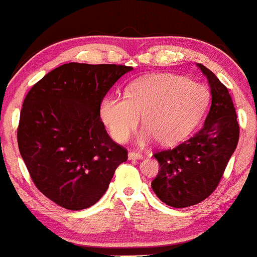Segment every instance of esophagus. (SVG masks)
Masks as SVG:
<instances>
[{
    "mask_svg": "<svg viewBox=\"0 0 257 257\" xmlns=\"http://www.w3.org/2000/svg\"><path fill=\"white\" fill-rule=\"evenodd\" d=\"M128 158L130 160H141L142 155L139 152H135V151H131V152H128Z\"/></svg>",
    "mask_w": 257,
    "mask_h": 257,
    "instance_id": "1",
    "label": "esophagus"
}]
</instances>
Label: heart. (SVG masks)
<instances>
[{"label": "heart", "instance_id": "b5f03b06", "mask_svg": "<svg viewBox=\"0 0 257 257\" xmlns=\"http://www.w3.org/2000/svg\"><path fill=\"white\" fill-rule=\"evenodd\" d=\"M208 102V90L200 84L176 74H155L130 84L125 99L102 100L100 116L120 144L131 137L142 117L145 139L153 136L158 144L173 145L194 130Z\"/></svg>", "mask_w": 257, "mask_h": 257}]
</instances>
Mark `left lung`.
<instances>
[{
  "mask_svg": "<svg viewBox=\"0 0 257 257\" xmlns=\"http://www.w3.org/2000/svg\"><path fill=\"white\" fill-rule=\"evenodd\" d=\"M211 89V105L203 127L174 147L155 152L160 163L152 189L163 203L187 208L207 199L216 189L239 141L234 102L213 71L198 64Z\"/></svg>",
  "mask_w": 257,
  "mask_h": 257,
  "instance_id": "obj_1",
  "label": "left lung"
}]
</instances>
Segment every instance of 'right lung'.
<instances>
[{
	"mask_svg": "<svg viewBox=\"0 0 257 257\" xmlns=\"http://www.w3.org/2000/svg\"><path fill=\"white\" fill-rule=\"evenodd\" d=\"M134 68L60 65L37 81L21 110L17 141L34 186L69 210L105 194L127 150L111 140L100 106L111 86Z\"/></svg>",
	"mask_w": 257,
	"mask_h": 257,
	"instance_id": "1",
	"label": "right lung"
}]
</instances>
